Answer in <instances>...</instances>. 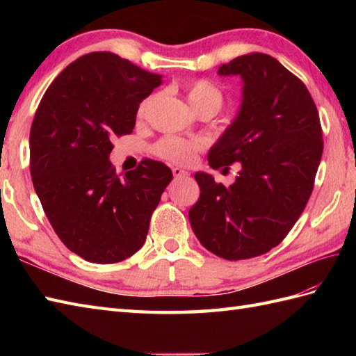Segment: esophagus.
I'll list each match as a JSON object with an SVG mask.
<instances>
[{
  "instance_id": "34e87169",
  "label": "esophagus",
  "mask_w": 356,
  "mask_h": 356,
  "mask_svg": "<svg viewBox=\"0 0 356 356\" xmlns=\"http://www.w3.org/2000/svg\"><path fill=\"white\" fill-rule=\"evenodd\" d=\"M172 174H174V177H176V179H180V177H186L190 172H188L184 168H179V166H176V168H172Z\"/></svg>"
}]
</instances>
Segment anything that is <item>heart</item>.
<instances>
[{
    "label": "heart",
    "instance_id": "obj_1",
    "mask_svg": "<svg viewBox=\"0 0 356 356\" xmlns=\"http://www.w3.org/2000/svg\"><path fill=\"white\" fill-rule=\"evenodd\" d=\"M186 101L190 102L195 113L213 111L217 115L222 110L225 96L216 82L207 78H197L188 82L185 86ZM153 97L143 99L138 108V118L143 119L151 105ZM156 156L165 159V161L176 163H190L195 157V153L202 149V143L199 140H188L177 136H165L161 140L156 142L153 147Z\"/></svg>",
    "mask_w": 356,
    "mask_h": 356
}]
</instances>
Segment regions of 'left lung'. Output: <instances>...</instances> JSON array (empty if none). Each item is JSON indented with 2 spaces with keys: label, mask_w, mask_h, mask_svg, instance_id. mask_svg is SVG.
Listing matches in <instances>:
<instances>
[{
  "label": "left lung",
  "mask_w": 356,
  "mask_h": 356,
  "mask_svg": "<svg viewBox=\"0 0 356 356\" xmlns=\"http://www.w3.org/2000/svg\"><path fill=\"white\" fill-rule=\"evenodd\" d=\"M218 74L243 79L237 119L209 149L214 170L238 163L226 188L195 172L200 197L190 209L195 236L226 260H246L282 243L311 197L323 154L320 116L300 78L264 53L223 64Z\"/></svg>",
  "instance_id": "left-lung-1"
}]
</instances>
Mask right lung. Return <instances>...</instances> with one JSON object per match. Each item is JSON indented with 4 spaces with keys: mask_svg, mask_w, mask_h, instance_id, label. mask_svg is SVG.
Segmentation results:
<instances>
[{
    "mask_svg": "<svg viewBox=\"0 0 356 356\" xmlns=\"http://www.w3.org/2000/svg\"><path fill=\"white\" fill-rule=\"evenodd\" d=\"M159 86V74L96 51L67 65L38 105L30 128L35 191L56 236L87 261L118 263L139 251L172 180L153 159L125 176L108 161L113 139L133 133L139 104Z\"/></svg>",
    "mask_w": 356,
    "mask_h": 356,
    "instance_id": "obj_1",
    "label": "right lung"
}]
</instances>
